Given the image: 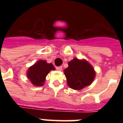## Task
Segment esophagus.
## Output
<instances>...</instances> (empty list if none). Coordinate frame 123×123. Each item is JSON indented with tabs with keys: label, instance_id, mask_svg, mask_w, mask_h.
<instances>
[{
	"label": "esophagus",
	"instance_id": "34e87169",
	"mask_svg": "<svg viewBox=\"0 0 123 123\" xmlns=\"http://www.w3.org/2000/svg\"><path fill=\"white\" fill-rule=\"evenodd\" d=\"M56 70H59V71H61L62 70V67H56Z\"/></svg>",
	"mask_w": 123,
	"mask_h": 123
}]
</instances>
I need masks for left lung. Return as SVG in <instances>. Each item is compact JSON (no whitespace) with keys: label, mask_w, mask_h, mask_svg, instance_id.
Listing matches in <instances>:
<instances>
[{"label":"left lung","mask_w":123,"mask_h":123,"mask_svg":"<svg viewBox=\"0 0 123 123\" xmlns=\"http://www.w3.org/2000/svg\"><path fill=\"white\" fill-rule=\"evenodd\" d=\"M68 67L64 74L68 87L80 90L90 86L95 78V71L91 64L85 59L74 58L68 62Z\"/></svg>","instance_id":"1"}]
</instances>
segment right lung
Listing matches in <instances>:
<instances>
[{
    "label": "right lung",
    "instance_id": "1",
    "mask_svg": "<svg viewBox=\"0 0 123 123\" xmlns=\"http://www.w3.org/2000/svg\"><path fill=\"white\" fill-rule=\"evenodd\" d=\"M55 70V68L52 63H47L46 61L39 60L29 67L26 74L33 85L38 87L44 85L46 76L51 70Z\"/></svg>",
    "mask_w": 123,
    "mask_h": 123
}]
</instances>
